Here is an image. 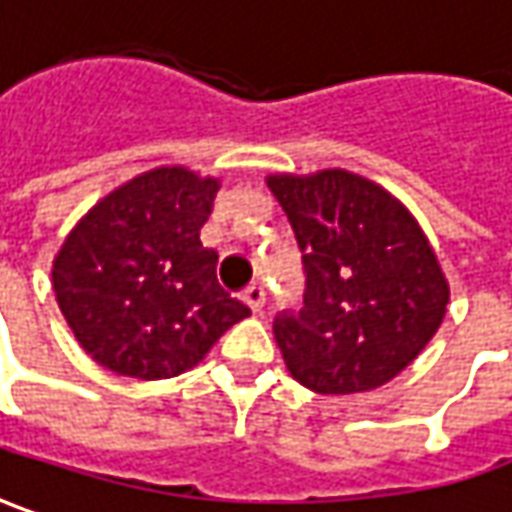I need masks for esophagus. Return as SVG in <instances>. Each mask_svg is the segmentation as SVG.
Returning <instances> with one entry per match:
<instances>
[{"label": "esophagus", "mask_w": 512, "mask_h": 512, "mask_svg": "<svg viewBox=\"0 0 512 512\" xmlns=\"http://www.w3.org/2000/svg\"><path fill=\"white\" fill-rule=\"evenodd\" d=\"M243 303L252 311H260L263 309V303H266V289H263L260 283H252L249 289L243 291Z\"/></svg>", "instance_id": "esophagus-1"}]
</instances>
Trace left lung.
<instances>
[{
  "mask_svg": "<svg viewBox=\"0 0 512 512\" xmlns=\"http://www.w3.org/2000/svg\"><path fill=\"white\" fill-rule=\"evenodd\" d=\"M266 184L306 269L303 309L274 320L289 374L314 394L391 382L448 311L450 286L431 240L405 203L357 172H277Z\"/></svg>",
  "mask_w": 512,
  "mask_h": 512,
  "instance_id": "obj_1",
  "label": "left lung"
}]
</instances>
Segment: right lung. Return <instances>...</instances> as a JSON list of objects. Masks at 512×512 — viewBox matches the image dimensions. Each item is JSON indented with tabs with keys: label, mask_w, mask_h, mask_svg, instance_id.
I'll return each instance as SVG.
<instances>
[{
	"label": "right lung",
	"mask_w": 512,
	"mask_h": 512,
	"mask_svg": "<svg viewBox=\"0 0 512 512\" xmlns=\"http://www.w3.org/2000/svg\"><path fill=\"white\" fill-rule=\"evenodd\" d=\"M221 178L155 167L81 218L53 257V291L93 360L121 377L169 379L195 368L252 311L218 283L201 243Z\"/></svg>",
	"instance_id": "right-lung-1"
}]
</instances>
